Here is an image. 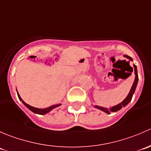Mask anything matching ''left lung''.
<instances>
[{
	"label": "left lung",
	"mask_w": 151,
	"mask_h": 151,
	"mask_svg": "<svg viewBox=\"0 0 151 151\" xmlns=\"http://www.w3.org/2000/svg\"><path fill=\"white\" fill-rule=\"evenodd\" d=\"M124 57L129 59V60H131V61H132V60H133V59H132L130 56L124 55ZM134 71V74H135L134 81V83H133V85H132V88H131L129 94H128V96H126V98L123 100L122 102L120 103V104H118V105H115V106H112V107H111L109 109H108V108L102 107V106H95L94 107L97 108V109H100V110L103 111V112H106V113L109 114L110 113V112H117V111L120 110L121 108L124 107V106H126V105L129 104V103L131 101V100H132L134 93V91H135V90H136V87H137V85L138 80H139V78H138V74H137V68L136 65H134V68H132V71Z\"/></svg>",
	"instance_id": "left-lung-1"
}]
</instances>
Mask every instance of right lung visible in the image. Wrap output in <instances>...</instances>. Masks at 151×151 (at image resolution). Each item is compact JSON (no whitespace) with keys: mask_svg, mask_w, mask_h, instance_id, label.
I'll list each match as a JSON object with an SVG mask.
<instances>
[{"mask_svg":"<svg viewBox=\"0 0 151 151\" xmlns=\"http://www.w3.org/2000/svg\"><path fill=\"white\" fill-rule=\"evenodd\" d=\"M17 96H18V98H19V99L21 101H22V103H23V104L25 105V106H27V108H28L29 109H30L31 112H34V113L36 114H39V115H45V114L48 113L49 112H50V111L52 110V109H53L54 108H56L58 107V106H60V104H55V105H52V106H49V107H47V108H44V109H39V108H36V107H33V106H30V105H29L28 104H26V103L25 102V101H23V100L21 99L20 96H19V94L18 93V92L17 91Z\"/></svg>","mask_w":151,"mask_h":151,"instance_id":"obj_1","label":"right lung"}]
</instances>
